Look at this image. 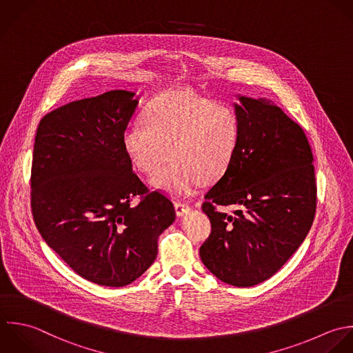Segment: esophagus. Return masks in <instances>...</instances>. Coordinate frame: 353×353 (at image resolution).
<instances>
[{"label": "esophagus", "instance_id": "obj_1", "mask_svg": "<svg viewBox=\"0 0 353 353\" xmlns=\"http://www.w3.org/2000/svg\"><path fill=\"white\" fill-rule=\"evenodd\" d=\"M174 210H176V214L181 217L190 212V206L188 203H184V202H174Z\"/></svg>", "mask_w": 353, "mask_h": 353}]
</instances>
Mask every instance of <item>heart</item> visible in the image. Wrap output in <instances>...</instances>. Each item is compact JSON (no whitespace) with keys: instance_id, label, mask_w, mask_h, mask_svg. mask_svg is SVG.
Here are the masks:
<instances>
[{"instance_id":"obj_1","label":"heart","mask_w":353,"mask_h":353,"mask_svg":"<svg viewBox=\"0 0 353 353\" xmlns=\"http://www.w3.org/2000/svg\"><path fill=\"white\" fill-rule=\"evenodd\" d=\"M143 125L122 132V147L143 173L158 172L151 184L176 196L191 194L203 181L220 179L241 144L242 122L235 107L192 90H170L154 97L141 115Z\"/></svg>"}]
</instances>
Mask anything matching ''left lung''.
Segmentation results:
<instances>
[{"label":"left lung","instance_id":"left-lung-1","mask_svg":"<svg viewBox=\"0 0 353 353\" xmlns=\"http://www.w3.org/2000/svg\"><path fill=\"white\" fill-rule=\"evenodd\" d=\"M239 101L241 144L205 195L212 232L199 254L224 283L250 288L275 275L304 242L315 219L316 180L303 128L268 99Z\"/></svg>","mask_w":353,"mask_h":353}]
</instances>
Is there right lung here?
Returning a JSON list of instances; mask_svg holds the SVG:
<instances>
[{
	"instance_id": "add662e5",
	"label": "right lung",
	"mask_w": 353,
	"mask_h": 353,
	"mask_svg": "<svg viewBox=\"0 0 353 353\" xmlns=\"http://www.w3.org/2000/svg\"><path fill=\"white\" fill-rule=\"evenodd\" d=\"M137 103L128 90L71 101L46 114L35 134L37 230L74 272L100 286L122 288L141 276L176 219L170 199L147 188L123 151L122 132Z\"/></svg>"
}]
</instances>
